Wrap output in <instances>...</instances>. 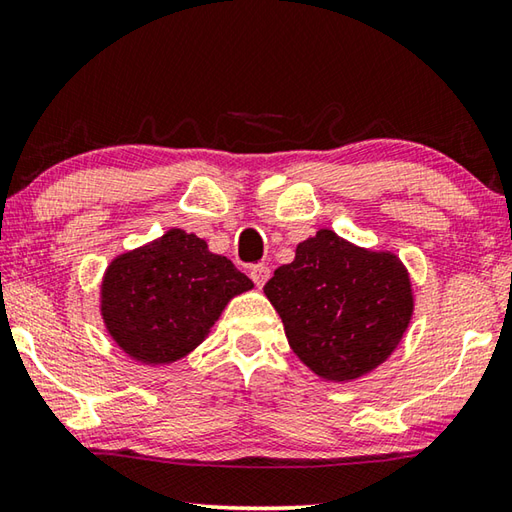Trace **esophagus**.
<instances>
[{
	"mask_svg": "<svg viewBox=\"0 0 512 512\" xmlns=\"http://www.w3.org/2000/svg\"><path fill=\"white\" fill-rule=\"evenodd\" d=\"M269 274H272V269H269L263 263H258L252 269H249V276H252V281H254L256 287H263L269 281Z\"/></svg>",
	"mask_w": 512,
	"mask_h": 512,
	"instance_id": "esophagus-1",
	"label": "esophagus"
}]
</instances>
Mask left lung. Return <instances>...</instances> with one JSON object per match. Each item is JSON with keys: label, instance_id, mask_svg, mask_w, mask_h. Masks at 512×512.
I'll use <instances>...</instances> for the list:
<instances>
[{"label": "left lung", "instance_id": "left-lung-1", "mask_svg": "<svg viewBox=\"0 0 512 512\" xmlns=\"http://www.w3.org/2000/svg\"><path fill=\"white\" fill-rule=\"evenodd\" d=\"M294 354L325 381L345 383L379 368L397 350L414 312L397 254L350 243L332 229L296 247L263 287Z\"/></svg>", "mask_w": 512, "mask_h": 512}]
</instances>
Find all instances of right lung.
Instances as JSON below:
<instances>
[{
  "label": "right lung",
  "mask_w": 512,
  "mask_h": 512,
  "mask_svg": "<svg viewBox=\"0 0 512 512\" xmlns=\"http://www.w3.org/2000/svg\"><path fill=\"white\" fill-rule=\"evenodd\" d=\"M252 287L229 258L173 227L111 260L100 285V314L124 354L167 365L196 350L231 298Z\"/></svg>",
  "instance_id": "add662e5"
}]
</instances>
